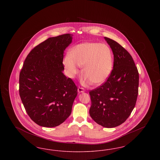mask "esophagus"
<instances>
[{
    "label": "esophagus",
    "mask_w": 160,
    "mask_h": 160,
    "mask_svg": "<svg viewBox=\"0 0 160 160\" xmlns=\"http://www.w3.org/2000/svg\"><path fill=\"white\" fill-rule=\"evenodd\" d=\"M78 93H82V92H84V88H83L79 87V88H78Z\"/></svg>",
    "instance_id": "esophagus-1"
}]
</instances>
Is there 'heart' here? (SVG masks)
I'll use <instances>...</instances> for the list:
<instances>
[{"instance_id": "b5f03b06", "label": "heart", "mask_w": 160, "mask_h": 160, "mask_svg": "<svg viewBox=\"0 0 160 160\" xmlns=\"http://www.w3.org/2000/svg\"><path fill=\"white\" fill-rule=\"evenodd\" d=\"M63 63L70 77L78 73V66L82 67L83 83L98 86L110 76L113 67V56L106 44L85 42L71 48Z\"/></svg>"}]
</instances>
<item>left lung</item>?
<instances>
[{
	"label": "left lung",
	"mask_w": 160,
	"mask_h": 160,
	"mask_svg": "<svg viewBox=\"0 0 160 160\" xmlns=\"http://www.w3.org/2000/svg\"><path fill=\"white\" fill-rule=\"evenodd\" d=\"M114 55L113 69L101 86L89 91L93 120L106 128L125 122L136 106L139 75L131 54L119 43L104 37Z\"/></svg>",
	"instance_id": "obj_1"
}]
</instances>
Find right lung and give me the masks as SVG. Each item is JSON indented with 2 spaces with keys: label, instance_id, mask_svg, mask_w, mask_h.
Returning a JSON list of instances; mask_svg holds the SVG:
<instances>
[{
  "label": "right lung",
  "instance_id": "add662e5",
  "mask_svg": "<svg viewBox=\"0 0 160 160\" xmlns=\"http://www.w3.org/2000/svg\"><path fill=\"white\" fill-rule=\"evenodd\" d=\"M72 35L48 38L34 47L20 72L19 93L23 106L39 126L57 127L71 113L77 88L62 71L64 50L71 43Z\"/></svg>",
  "mask_w": 160,
  "mask_h": 160
}]
</instances>
